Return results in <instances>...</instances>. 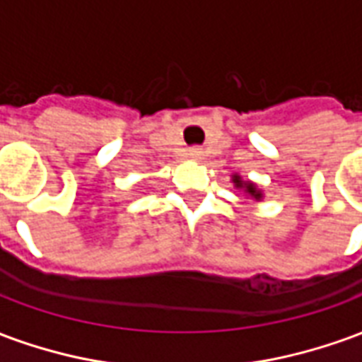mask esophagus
<instances>
[{
	"mask_svg": "<svg viewBox=\"0 0 362 362\" xmlns=\"http://www.w3.org/2000/svg\"><path fill=\"white\" fill-rule=\"evenodd\" d=\"M189 158H194V160H197V158H202V149H197V147H194V149H189Z\"/></svg>",
	"mask_w": 362,
	"mask_h": 362,
	"instance_id": "34e87169",
	"label": "esophagus"
}]
</instances>
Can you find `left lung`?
<instances>
[{
    "instance_id": "8db88e82",
    "label": "left lung",
    "mask_w": 362,
    "mask_h": 362,
    "mask_svg": "<svg viewBox=\"0 0 362 362\" xmlns=\"http://www.w3.org/2000/svg\"><path fill=\"white\" fill-rule=\"evenodd\" d=\"M235 184H236V188H246V192H248L250 196L256 197V199H259V197H262V194H259L258 189L254 188V184H246V182L240 180V176H235Z\"/></svg>"
}]
</instances>
